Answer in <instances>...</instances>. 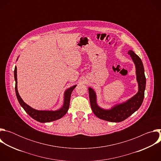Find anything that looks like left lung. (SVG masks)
Masks as SVG:
<instances>
[{"label":"left lung","instance_id":"obj_1","mask_svg":"<svg viewBox=\"0 0 161 161\" xmlns=\"http://www.w3.org/2000/svg\"><path fill=\"white\" fill-rule=\"evenodd\" d=\"M128 54L130 56L135 64L136 80L138 84V91L133 97L126 101L115 104L110 109H106L99 106L97 103L96 92L92 88L88 87L91 108L95 115L100 119L111 122H120L124 121L138 109L142 104L146 87V78L144 67L141 58L132 50H129Z\"/></svg>","mask_w":161,"mask_h":161}]
</instances>
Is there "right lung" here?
I'll use <instances>...</instances> for the list:
<instances>
[{
    "instance_id": "obj_1",
    "label": "right lung",
    "mask_w": 161,
    "mask_h": 161,
    "mask_svg": "<svg viewBox=\"0 0 161 161\" xmlns=\"http://www.w3.org/2000/svg\"><path fill=\"white\" fill-rule=\"evenodd\" d=\"M14 80H15V92H16L17 99L19 104L21 105V106L24 109V110L27 112V113L33 119L41 123L50 122L55 121L61 119L66 114L69 108L71 93L73 90L76 86V85H74L70 88H69L65 91L64 96V104H63V106L60 109L55 111L37 110L32 108V107L27 104L24 101H23L20 96L19 95L18 88H17V68L16 66L14 71Z\"/></svg>"
}]
</instances>
